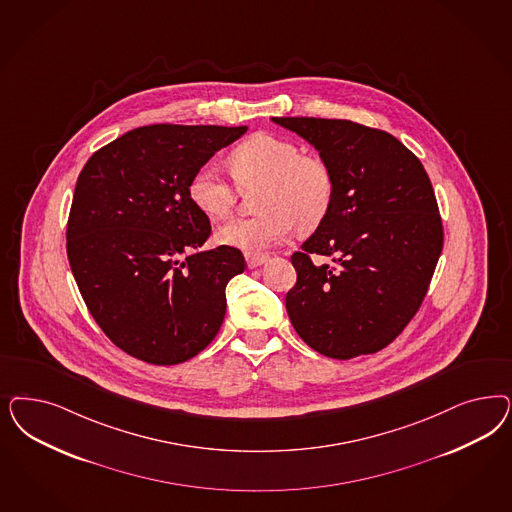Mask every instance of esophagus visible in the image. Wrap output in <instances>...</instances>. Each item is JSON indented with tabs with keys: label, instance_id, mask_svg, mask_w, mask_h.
Segmentation results:
<instances>
[{
	"label": "esophagus",
	"instance_id": "1",
	"mask_svg": "<svg viewBox=\"0 0 512 512\" xmlns=\"http://www.w3.org/2000/svg\"><path fill=\"white\" fill-rule=\"evenodd\" d=\"M245 258H247L248 267L254 269V267H258V265L265 264L269 256H267V254H252V252H247Z\"/></svg>",
	"mask_w": 512,
	"mask_h": 512
}]
</instances>
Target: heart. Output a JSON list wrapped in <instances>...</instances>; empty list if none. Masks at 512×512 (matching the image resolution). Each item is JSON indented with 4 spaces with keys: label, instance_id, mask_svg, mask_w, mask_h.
Wrapping results in <instances>:
<instances>
[{
    "label": "heart",
    "instance_id": "b5f03b06",
    "mask_svg": "<svg viewBox=\"0 0 512 512\" xmlns=\"http://www.w3.org/2000/svg\"><path fill=\"white\" fill-rule=\"evenodd\" d=\"M231 173L243 188L264 184L258 207L262 213L233 218L218 228L224 245L260 252L290 237L294 228L313 230L330 213L335 199V173L320 154L301 152L290 139L258 133L231 152ZM190 199L211 218L231 215L239 186L211 160L199 167L188 186Z\"/></svg>",
    "mask_w": 512,
    "mask_h": 512
}]
</instances>
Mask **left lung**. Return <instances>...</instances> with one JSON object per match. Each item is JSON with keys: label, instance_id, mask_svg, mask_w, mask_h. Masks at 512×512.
Segmentation results:
<instances>
[{"label": "left lung", "instance_id": "obj_1", "mask_svg": "<svg viewBox=\"0 0 512 512\" xmlns=\"http://www.w3.org/2000/svg\"><path fill=\"white\" fill-rule=\"evenodd\" d=\"M335 173V199L292 254L286 311L316 352L350 360L388 347L418 313L443 250L428 173L394 135L352 120L275 116ZM330 257V265L312 262Z\"/></svg>", "mask_w": 512, "mask_h": 512}]
</instances>
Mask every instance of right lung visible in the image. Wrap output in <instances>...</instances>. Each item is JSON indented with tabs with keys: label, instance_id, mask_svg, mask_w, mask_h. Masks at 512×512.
<instances>
[{
	"label": "right lung",
	"instance_id": "right-lung-1",
	"mask_svg": "<svg viewBox=\"0 0 512 512\" xmlns=\"http://www.w3.org/2000/svg\"><path fill=\"white\" fill-rule=\"evenodd\" d=\"M247 126L152 124L96 150L77 179L67 260L103 333L137 360L175 365L216 337L239 248L199 252L211 222L190 199L201 165Z\"/></svg>",
	"mask_w": 512,
	"mask_h": 512
}]
</instances>
